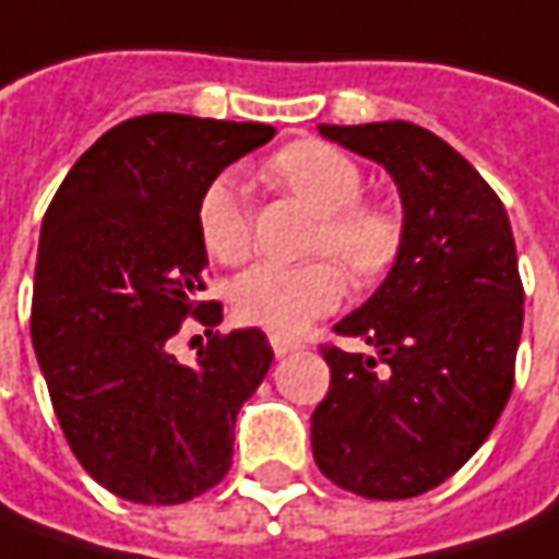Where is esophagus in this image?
Here are the masks:
<instances>
[{"label": "esophagus", "mask_w": 559, "mask_h": 559, "mask_svg": "<svg viewBox=\"0 0 559 559\" xmlns=\"http://www.w3.org/2000/svg\"><path fill=\"white\" fill-rule=\"evenodd\" d=\"M269 343H272V348H275V355H278V358H284V355H290V352H299V348H302L296 340H290V336H281V333H272V336H269Z\"/></svg>", "instance_id": "obj_1"}]
</instances>
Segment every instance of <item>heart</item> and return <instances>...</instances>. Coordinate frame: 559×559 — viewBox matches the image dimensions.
I'll return each instance as SVG.
<instances>
[{
	"mask_svg": "<svg viewBox=\"0 0 559 559\" xmlns=\"http://www.w3.org/2000/svg\"><path fill=\"white\" fill-rule=\"evenodd\" d=\"M269 177L306 201L311 226L309 263H260L231 281V309L272 333H299L345 296V270L360 284L385 278L404 250V219L389 204L364 201V174L352 155L321 140H296L269 158ZM204 250L219 263H241L253 250V223L231 174L204 186L195 211Z\"/></svg>",
	"mask_w": 559,
	"mask_h": 559,
	"instance_id": "heart-1",
	"label": "heart"
}]
</instances>
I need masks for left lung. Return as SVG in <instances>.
<instances>
[{"instance_id":"obj_1","label":"left lung","mask_w":559,"mask_h":559,"mask_svg":"<svg viewBox=\"0 0 559 559\" xmlns=\"http://www.w3.org/2000/svg\"><path fill=\"white\" fill-rule=\"evenodd\" d=\"M321 134L394 177L404 250L333 328L373 352L321 345L330 389L311 413V453L348 492L413 499L477 453L511 397L523 330L514 231L492 186L419 124H321Z\"/></svg>"}]
</instances>
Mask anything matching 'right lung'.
<instances>
[{"instance_id":"add662e5","label":"right lung","mask_w":559,"mask_h":559,"mask_svg":"<svg viewBox=\"0 0 559 559\" xmlns=\"http://www.w3.org/2000/svg\"><path fill=\"white\" fill-rule=\"evenodd\" d=\"M275 136L272 124L152 112L109 128L45 211L29 333L60 431L119 499L183 504L231 465L235 416L272 367L263 330L214 333L186 367L168 352L199 302L204 186ZM211 333V330H207Z\"/></svg>"}]
</instances>
